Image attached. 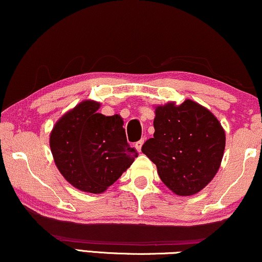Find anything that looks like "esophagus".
<instances>
[{
    "instance_id": "34e87169",
    "label": "esophagus",
    "mask_w": 262,
    "mask_h": 262,
    "mask_svg": "<svg viewBox=\"0 0 262 262\" xmlns=\"http://www.w3.org/2000/svg\"><path fill=\"white\" fill-rule=\"evenodd\" d=\"M143 143H144V138L139 139V141L137 142V143H136V149H137L138 151H141V149H142V145H143Z\"/></svg>"
}]
</instances>
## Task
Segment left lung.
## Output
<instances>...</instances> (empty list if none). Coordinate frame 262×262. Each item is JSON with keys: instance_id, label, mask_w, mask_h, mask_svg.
I'll use <instances>...</instances> for the list:
<instances>
[{"instance_id": "8db88e82", "label": "left lung", "mask_w": 262, "mask_h": 262, "mask_svg": "<svg viewBox=\"0 0 262 262\" xmlns=\"http://www.w3.org/2000/svg\"><path fill=\"white\" fill-rule=\"evenodd\" d=\"M154 137L142 147L167 188L191 196L215 177L225 150V131L209 110L192 100L155 107Z\"/></svg>"}]
</instances>
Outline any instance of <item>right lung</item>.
<instances>
[{"label":"right lung","mask_w":262,"mask_h":262,"mask_svg":"<svg viewBox=\"0 0 262 262\" xmlns=\"http://www.w3.org/2000/svg\"><path fill=\"white\" fill-rule=\"evenodd\" d=\"M100 106L93 100L81 101L56 121L49 138L63 178L91 193L106 191L138 156L127 143L123 118L97 113Z\"/></svg>","instance_id":"obj_1"}]
</instances>
